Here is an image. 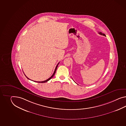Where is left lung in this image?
Here are the masks:
<instances>
[{"label": "left lung", "mask_w": 126, "mask_h": 126, "mask_svg": "<svg viewBox=\"0 0 126 126\" xmlns=\"http://www.w3.org/2000/svg\"><path fill=\"white\" fill-rule=\"evenodd\" d=\"M99 34H101V35H103V36H106V35L105 34H103V33H102L101 32H99Z\"/></svg>", "instance_id": "obj_1"}]
</instances>
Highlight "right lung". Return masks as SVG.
Segmentation results:
<instances>
[{
	"label": "right lung",
	"mask_w": 126,
	"mask_h": 126,
	"mask_svg": "<svg viewBox=\"0 0 126 126\" xmlns=\"http://www.w3.org/2000/svg\"><path fill=\"white\" fill-rule=\"evenodd\" d=\"M59 63L60 62H59L58 63V64H57V65H56V67L55 68V71H54V73L53 74V75H52V76L51 77H50L49 79H48L47 80H44V81H34L35 82H39V83H45V82H47L48 81H49V80H50L51 78H52L53 77H54V75L55 74V72H56V69H57V68L58 67V65L59 64ZM25 77H26L27 78H28V79H29V80H30L29 78H28L27 77H26V76H25Z\"/></svg>",
	"instance_id": "right-lung-1"
}]
</instances>
